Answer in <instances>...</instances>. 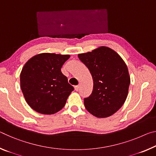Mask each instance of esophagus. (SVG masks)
Instances as JSON below:
<instances>
[{
  "label": "esophagus",
  "instance_id": "34e87169",
  "mask_svg": "<svg viewBox=\"0 0 156 156\" xmlns=\"http://www.w3.org/2000/svg\"><path fill=\"white\" fill-rule=\"evenodd\" d=\"M74 90H75V91H78L79 90V86H78V85L75 86V87H74Z\"/></svg>",
  "mask_w": 156,
  "mask_h": 156
}]
</instances>
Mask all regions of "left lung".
Returning <instances> with one entry per match:
<instances>
[{
	"label": "left lung",
	"instance_id": "1",
	"mask_svg": "<svg viewBox=\"0 0 156 156\" xmlns=\"http://www.w3.org/2000/svg\"><path fill=\"white\" fill-rule=\"evenodd\" d=\"M78 56L93 79L92 92L84 98L85 108L98 118L112 115L122 108L128 96L130 78L124 61L106 46Z\"/></svg>",
	"mask_w": 156,
	"mask_h": 156
}]
</instances>
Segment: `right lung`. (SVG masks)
<instances>
[{
	"instance_id": "add662e5",
	"label": "right lung",
	"mask_w": 156,
	"mask_h": 156,
	"mask_svg": "<svg viewBox=\"0 0 156 156\" xmlns=\"http://www.w3.org/2000/svg\"><path fill=\"white\" fill-rule=\"evenodd\" d=\"M69 55L44 53L33 56L25 64L20 75L21 88L32 109L52 115L63 108L73 87L61 68Z\"/></svg>"
}]
</instances>
